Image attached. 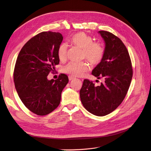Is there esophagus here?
I'll return each instance as SVG.
<instances>
[{
    "label": "esophagus",
    "instance_id": "esophagus-1",
    "mask_svg": "<svg viewBox=\"0 0 151 151\" xmlns=\"http://www.w3.org/2000/svg\"><path fill=\"white\" fill-rule=\"evenodd\" d=\"M74 79H75V77H72L71 76H68V80H69V81H72V80H74Z\"/></svg>",
    "mask_w": 151,
    "mask_h": 151
}]
</instances>
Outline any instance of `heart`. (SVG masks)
Masks as SVG:
<instances>
[{"instance_id": "heart-1", "label": "heart", "mask_w": 151, "mask_h": 151, "mask_svg": "<svg viewBox=\"0 0 151 151\" xmlns=\"http://www.w3.org/2000/svg\"><path fill=\"white\" fill-rule=\"evenodd\" d=\"M69 42L75 47L83 50V57L88 60L91 64L97 65L102 60L104 50L102 45L97 42H93L90 36L83 32L73 35ZM58 57L60 61H65L67 56V46L61 44L58 49ZM89 65L85 62H70L63 68V72L73 77H79L89 70Z\"/></svg>"}]
</instances>
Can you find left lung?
Wrapping results in <instances>:
<instances>
[{
	"label": "left lung",
	"instance_id": "left-lung-1",
	"mask_svg": "<svg viewBox=\"0 0 151 151\" xmlns=\"http://www.w3.org/2000/svg\"><path fill=\"white\" fill-rule=\"evenodd\" d=\"M98 33L104 42V53L92 74L98 79L103 77L104 82L96 86L93 82L84 79L80 98L86 109L103 116L113 111L124 99L133 70L129 53L122 41L108 31H99Z\"/></svg>",
	"mask_w": 151,
	"mask_h": 151
}]
</instances>
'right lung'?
Here are the masks:
<instances>
[{
  "instance_id": "obj_1",
  "label": "right lung",
  "mask_w": 151,
  "mask_h": 151,
  "mask_svg": "<svg viewBox=\"0 0 151 151\" xmlns=\"http://www.w3.org/2000/svg\"><path fill=\"white\" fill-rule=\"evenodd\" d=\"M62 40L60 33L42 32L24 45L17 58L14 70L16 91L25 106L38 115H47L58 107L68 82L64 74L57 80L47 78L60 62L57 52Z\"/></svg>"
}]
</instances>
